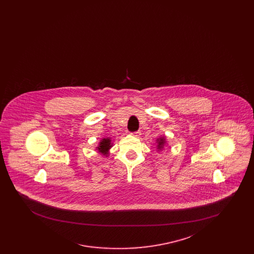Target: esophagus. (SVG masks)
I'll use <instances>...</instances> for the list:
<instances>
[{
  "instance_id": "1",
  "label": "esophagus",
  "mask_w": 254,
  "mask_h": 254,
  "mask_svg": "<svg viewBox=\"0 0 254 254\" xmlns=\"http://www.w3.org/2000/svg\"><path fill=\"white\" fill-rule=\"evenodd\" d=\"M133 136H135V137H140V135H141V131H135V132L131 133Z\"/></svg>"
}]
</instances>
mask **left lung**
<instances>
[{
	"label": "left lung",
	"instance_id": "left-lung-1",
	"mask_svg": "<svg viewBox=\"0 0 254 254\" xmlns=\"http://www.w3.org/2000/svg\"><path fill=\"white\" fill-rule=\"evenodd\" d=\"M158 142V148H163V146L165 145V144H166V139L163 137V138H160V139H158L157 140Z\"/></svg>",
	"mask_w": 254,
	"mask_h": 254
}]
</instances>
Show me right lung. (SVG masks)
I'll list each match as a JSON object with an SVG mask.
<instances>
[{
	"label": "right lung",
	"instance_id": "obj_1",
	"mask_svg": "<svg viewBox=\"0 0 254 254\" xmlns=\"http://www.w3.org/2000/svg\"><path fill=\"white\" fill-rule=\"evenodd\" d=\"M111 140H110V138H104L101 142H100V144H99V146L97 147L98 148V151L99 152H101V153H103L104 155H108V153H109V149L111 147Z\"/></svg>",
	"mask_w": 254,
	"mask_h": 254
}]
</instances>
